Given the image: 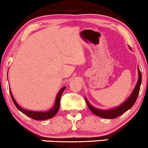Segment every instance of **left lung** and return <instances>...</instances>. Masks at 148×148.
Returning <instances> with one entry per match:
<instances>
[{"mask_svg":"<svg viewBox=\"0 0 148 148\" xmlns=\"http://www.w3.org/2000/svg\"><path fill=\"white\" fill-rule=\"evenodd\" d=\"M138 82H137L136 87L134 88V90H133L132 93L131 94V95L130 96V97L126 100L125 102L123 103L121 106H119L117 108H113V109L110 110H100L98 109V108H94L88 102V101L87 100L86 98H85V101H86L87 105H88L89 109L91 110L92 112H93L94 114L99 116L101 117L103 119H115L116 117L119 116L123 113H125L126 111H127L128 110L130 109V108L134 106V104L136 102L137 97H138V93H139L140 90V84H141V81H142V75L141 73L139 68L138 67Z\"/></svg>","mask_w":148,"mask_h":148,"instance_id":"1","label":"left lung"}]
</instances>
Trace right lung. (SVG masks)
Returning <instances> with one entry per match:
<instances>
[{"mask_svg":"<svg viewBox=\"0 0 148 148\" xmlns=\"http://www.w3.org/2000/svg\"><path fill=\"white\" fill-rule=\"evenodd\" d=\"M65 88H66V87H63V88L60 89V91L58 92V94H57L54 107L47 112H34V111H29V110L23 109V108L20 107V106H19V105L16 103V101H15V99H14V97L13 95H12L10 90V92L14 105H15L16 107L18 109L20 110L21 112H23L24 114L27 115V116L30 117V118L34 119V120L42 121V120H46V119L52 118V117L56 115V114L58 112V110H59V108H60V97H61V94L63 93V92L64 91V90H65Z\"/></svg>","mask_w":148,"mask_h":148,"instance_id":"right-lung-1","label":"right lung"}]
</instances>
